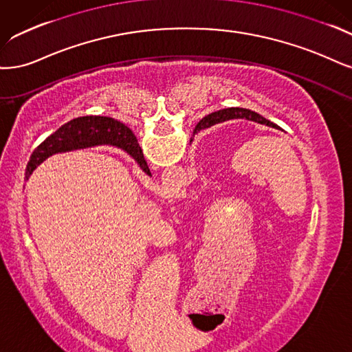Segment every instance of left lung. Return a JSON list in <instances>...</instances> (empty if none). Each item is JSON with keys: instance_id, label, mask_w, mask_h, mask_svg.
<instances>
[{"instance_id": "obj_1", "label": "left lung", "mask_w": 352, "mask_h": 352, "mask_svg": "<svg viewBox=\"0 0 352 352\" xmlns=\"http://www.w3.org/2000/svg\"><path fill=\"white\" fill-rule=\"evenodd\" d=\"M230 118H245V120H250V121H256V122H260V124H265V126L267 127H274V129H278L280 130L279 126H276V124H274L272 121L266 120L265 117L258 116L257 112L254 111H250V109H245V108H228V109H221L218 112H213V114L203 118L197 126L195 129V131L192 133H197L200 130H205L208 127H212L214 126V124L218 122H222L225 120H230Z\"/></svg>"}]
</instances>
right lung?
<instances>
[{"label":"right lung","mask_w":352,"mask_h":352,"mask_svg":"<svg viewBox=\"0 0 352 352\" xmlns=\"http://www.w3.org/2000/svg\"><path fill=\"white\" fill-rule=\"evenodd\" d=\"M102 143L121 147L139 164L147 175H151L149 166L144 161L143 152L138 144V140H135V135L126 124L109 117L90 116L69 121L52 133L48 139H45L32 153L26 168V178L30 177L33 169L41 162L54 153L82 149V147H90Z\"/></svg>","instance_id":"1"}]
</instances>
